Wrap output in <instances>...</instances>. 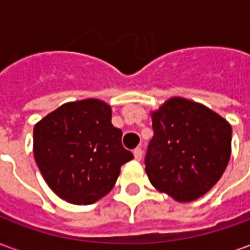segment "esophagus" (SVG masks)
<instances>
[{
  "label": "esophagus",
  "instance_id": "esophagus-1",
  "mask_svg": "<svg viewBox=\"0 0 250 250\" xmlns=\"http://www.w3.org/2000/svg\"><path fill=\"white\" fill-rule=\"evenodd\" d=\"M142 155H143V151H142L141 147H136L135 150H134V157H135L136 161H141Z\"/></svg>",
  "mask_w": 250,
  "mask_h": 250
}]
</instances>
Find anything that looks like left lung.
I'll return each instance as SVG.
<instances>
[{
	"mask_svg": "<svg viewBox=\"0 0 250 250\" xmlns=\"http://www.w3.org/2000/svg\"><path fill=\"white\" fill-rule=\"evenodd\" d=\"M146 173L154 188L190 202L213 188L230 159L231 127L202 104L171 98L151 114Z\"/></svg>",
	"mask_w": 250,
	"mask_h": 250,
	"instance_id": "left-lung-1",
	"label": "left lung"
}]
</instances>
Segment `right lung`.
<instances>
[{"label": "right lung", "instance_id": "obj_1", "mask_svg": "<svg viewBox=\"0 0 250 250\" xmlns=\"http://www.w3.org/2000/svg\"><path fill=\"white\" fill-rule=\"evenodd\" d=\"M98 99L62 104L35 125L33 154L48 186L62 199L89 205L109 193L132 152Z\"/></svg>", "mask_w": 250, "mask_h": 250}]
</instances>
